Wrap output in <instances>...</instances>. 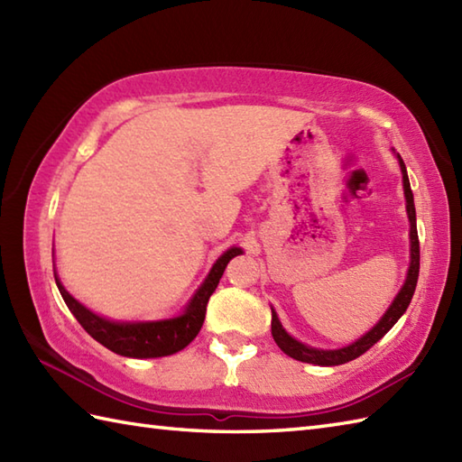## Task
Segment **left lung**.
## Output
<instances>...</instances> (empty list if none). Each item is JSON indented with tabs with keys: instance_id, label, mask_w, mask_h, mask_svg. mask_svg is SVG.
I'll list each match as a JSON object with an SVG mask.
<instances>
[{
	"instance_id": "left-lung-1",
	"label": "left lung",
	"mask_w": 462,
	"mask_h": 462,
	"mask_svg": "<svg viewBox=\"0 0 462 462\" xmlns=\"http://www.w3.org/2000/svg\"><path fill=\"white\" fill-rule=\"evenodd\" d=\"M399 159V166H401V174H403V190H405V208H407V216H409V242H411V262H409V270H407V278L403 288L399 290V293L395 296L393 303H391L389 310L383 313V318L373 326L365 336H361L357 341L349 343L346 347L339 349H318L306 346V343L298 341L296 337H291L290 333L282 328V323L278 319V313L273 311L272 308V336L273 341L278 343V347L286 353V356L303 361V363H311V365H321V367H333V365H341V363H347L357 359L359 356H363L369 347L375 346V343L385 336V333L395 326L399 321V318L403 316L407 311L411 298H413L415 288H417V280H419V236H417V216H415V200H413V190H411L409 184V176H407V169L405 162L401 156L397 154Z\"/></svg>"
}]
</instances>
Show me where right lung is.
Here are the masks:
<instances>
[{
	"label": "right lung",
	"instance_id": "obj_1",
	"mask_svg": "<svg viewBox=\"0 0 462 462\" xmlns=\"http://www.w3.org/2000/svg\"><path fill=\"white\" fill-rule=\"evenodd\" d=\"M242 254V248L232 246L226 250L222 256L214 262L208 276L202 282V286L196 290L189 306L184 308L180 316L171 319H156V321H115L109 318H103L99 313L85 308L81 301H77L71 293H69L63 283L59 282L55 273L57 288L61 291V298L65 300L69 311L73 313L75 319L81 323L83 329L89 333L93 339H97L111 349L113 353H119L125 357L134 359H151V357H164L172 356V353L184 349L189 343L199 336V331L206 318V306L214 293L216 286L222 278V273L228 266V262Z\"/></svg>",
	"mask_w": 462,
	"mask_h": 462
}]
</instances>
